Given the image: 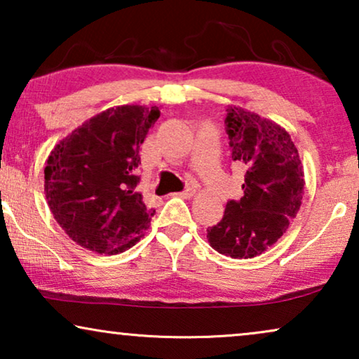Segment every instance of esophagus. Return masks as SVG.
Masks as SVG:
<instances>
[{
	"mask_svg": "<svg viewBox=\"0 0 359 359\" xmlns=\"http://www.w3.org/2000/svg\"><path fill=\"white\" fill-rule=\"evenodd\" d=\"M196 191H198V184L193 183V181H189V183L186 184V189L181 191V193H176V196H181V198H191V196H194Z\"/></svg>",
	"mask_w": 359,
	"mask_h": 359,
	"instance_id": "esophagus-1",
	"label": "esophagus"
}]
</instances>
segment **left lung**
I'll use <instances>...</instances> for the list:
<instances>
[{
    "mask_svg": "<svg viewBox=\"0 0 359 359\" xmlns=\"http://www.w3.org/2000/svg\"><path fill=\"white\" fill-rule=\"evenodd\" d=\"M225 130L232 160L245 166L243 196L229 201L208 229L215 252L232 258L262 255L283 237L302 204L304 166L291 135L276 122L229 106Z\"/></svg>",
    "mask_w": 359,
    "mask_h": 359,
    "instance_id": "obj_1",
    "label": "left lung"
}]
</instances>
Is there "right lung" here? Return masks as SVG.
I'll list each match as a JSON object with an SVG mask.
<instances>
[{
    "label": "right lung",
    "instance_id": "obj_1",
    "mask_svg": "<svg viewBox=\"0 0 359 359\" xmlns=\"http://www.w3.org/2000/svg\"><path fill=\"white\" fill-rule=\"evenodd\" d=\"M160 117L156 106H117L91 117L53 147L47 158L46 198L73 242L117 255L139 242L155 209L137 193L140 145Z\"/></svg>",
    "mask_w": 359,
    "mask_h": 359
}]
</instances>
